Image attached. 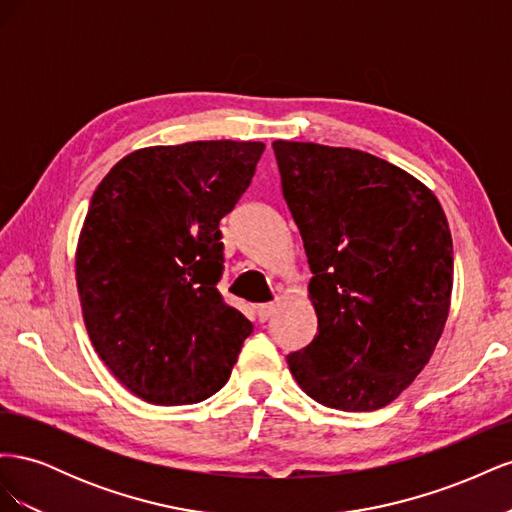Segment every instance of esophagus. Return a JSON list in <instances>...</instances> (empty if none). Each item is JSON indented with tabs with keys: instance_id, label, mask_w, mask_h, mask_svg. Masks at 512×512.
Segmentation results:
<instances>
[{
	"instance_id": "obj_1",
	"label": "esophagus",
	"mask_w": 512,
	"mask_h": 512,
	"mask_svg": "<svg viewBox=\"0 0 512 512\" xmlns=\"http://www.w3.org/2000/svg\"><path fill=\"white\" fill-rule=\"evenodd\" d=\"M256 312H258L260 322H267L275 312V303H262V305H258Z\"/></svg>"
}]
</instances>
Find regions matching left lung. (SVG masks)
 <instances>
[{
	"instance_id": "left-lung-1",
	"label": "left lung",
	"mask_w": 512,
	"mask_h": 512,
	"mask_svg": "<svg viewBox=\"0 0 512 512\" xmlns=\"http://www.w3.org/2000/svg\"><path fill=\"white\" fill-rule=\"evenodd\" d=\"M284 200L312 271L318 331L286 356L318 404H391L436 350L451 307L453 239L438 198L371 153L273 143Z\"/></svg>"
}]
</instances>
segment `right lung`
Returning <instances> with one entry per match:
<instances>
[{
    "mask_svg": "<svg viewBox=\"0 0 512 512\" xmlns=\"http://www.w3.org/2000/svg\"><path fill=\"white\" fill-rule=\"evenodd\" d=\"M262 143L138 149L91 196L76 286L91 344L149 404H198L226 384L252 322L224 303L220 220L250 188Z\"/></svg>",
    "mask_w": 512,
    "mask_h": 512,
    "instance_id": "add662e5",
    "label": "right lung"
}]
</instances>
